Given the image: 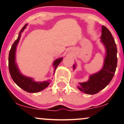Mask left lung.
Segmentation results:
<instances>
[{"mask_svg": "<svg viewBox=\"0 0 124 124\" xmlns=\"http://www.w3.org/2000/svg\"><path fill=\"white\" fill-rule=\"evenodd\" d=\"M101 42L106 50L104 65L102 69L96 73L90 76L87 82L79 83L78 89L87 94L93 95L104 89L112 79L117 64V47L114 38L109 30L106 26L101 27ZM73 68H76L73 64Z\"/></svg>", "mask_w": 124, "mask_h": 124, "instance_id": "8db88e82", "label": "left lung"}]
</instances>
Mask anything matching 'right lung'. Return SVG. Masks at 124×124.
Segmentation results:
<instances>
[{"label": "right lung", "instance_id": "obj_1", "mask_svg": "<svg viewBox=\"0 0 124 124\" xmlns=\"http://www.w3.org/2000/svg\"><path fill=\"white\" fill-rule=\"evenodd\" d=\"M27 24L22 28L19 35L17 39L12 46L11 50L9 51V57H8V68L10 74L13 81L16 83L17 86L28 93H38L46 89L51 82V79H48L47 81L44 82H35L32 78L28 77L23 76L20 73L17 65L15 62V54H16V47L19 42L21 38V34L26 28ZM62 60V57L57 59L53 63L54 72Z\"/></svg>", "mask_w": 124, "mask_h": 124}]
</instances>
